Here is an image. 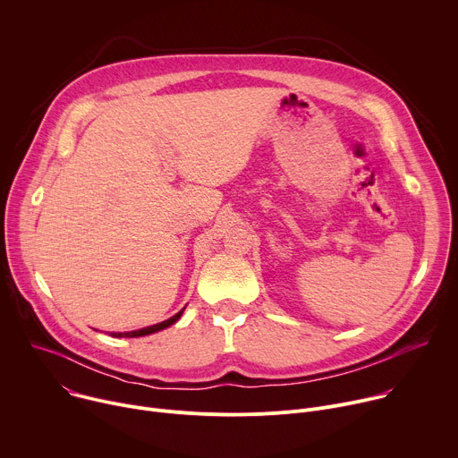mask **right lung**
<instances>
[{
  "mask_svg": "<svg viewBox=\"0 0 458 458\" xmlns=\"http://www.w3.org/2000/svg\"><path fill=\"white\" fill-rule=\"evenodd\" d=\"M182 311H184V308L179 311V313H175L174 317H170V318H166V320H163V322H159V324H152V326H147V328H141V330H134V332H124V334H112V337H143V335H150V334H156V332H161V330H165V328H168V326H172L174 322H177L179 320V317L182 315Z\"/></svg>",
  "mask_w": 458,
  "mask_h": 458,
  "instance_id": "obj_1",
  "label": "right lung"
}]
</instances>
